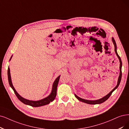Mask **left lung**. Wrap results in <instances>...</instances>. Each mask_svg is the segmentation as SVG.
Returning <instances> with one entry per match:
<instances>
[{
	"instance_id": "left-lung-1",
	"label": "left lung",
	"mask_w": 129,
	"mask_h": 129,
	"mask_svg": "<svg viewBox=\"0 0 129 129\" xmlns=\"http://www.w3.org/2000/svg\"><path fill=\"white\" fill-rule=\"evenodd\" d=\"M112 41H113V44L114 45V48H115V53L117 56V57L119 59V60H120V75H119L118 77V81H117V84L116 85V86L114 88L112 91L109 92L108 94H107L106 96H105V97H103L101 99H98V100H96V101H88V100H86V99H82L81 98H80L79 97H78L77 95H76L75 94H74L75 97L77 98L79 101L82 102H83V103H87V104H91V105H95V104H101V103H104V102H105L106 101H107V100L109 98V97L111 96V95L112 94V92L115 90L117 88V87H118L119 84H120V82H121V78H122V61H121V58L120 57L118 56L117 52V47H116V44L115 42V40H114V39L113 38H112Z\"/></svg>"
}]
</instances>
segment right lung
<instances>
[{"mask_svg": "<svg viewBox=\"0 0 129 129\" xmlns=\"http://www.w3.org/2000/svg\"><path fill=\"white\" fill-rule=\"evenodd\" d=\"M12 57V56L11 57V58H10V59H9V60H11ZM7 74H8V82H9V85H10V87L14 90V93H15V94H16V96L17 97V98L20 100L21 102H22L24 104L27 105H29V106H31L32 107H35L44 106V105H46L49 104L50 102L53 101L56 96L57 88V85H58V83L59 82V80L60 75L58 76V77H57L56 78V79L55 80V81L53 83V84H52V88L51 93L47 97L45 98L40 100V101H29V100H27V99H26L25 98L22 97L17 92L16 90L13 87L12 82L11 73H10V69H9V67L8 68Z\"/></svg>", "mask_w": 129, "mask_h": 129, "instance_id": "obj_1", "label": "right lung"}]
</instances>
